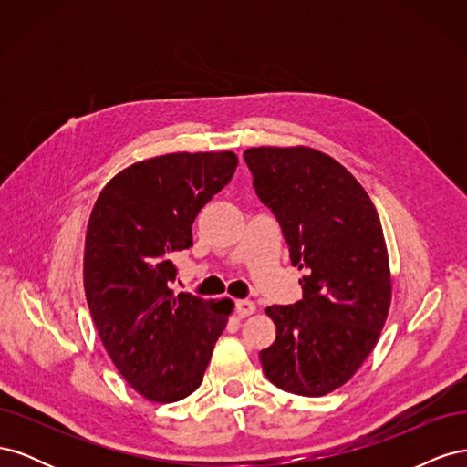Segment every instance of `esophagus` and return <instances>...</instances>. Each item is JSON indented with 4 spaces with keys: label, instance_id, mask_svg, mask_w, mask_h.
Listing matches in <instances>:
<instances>
[{
    "label": "esophagus",
    "instance_id": "34e87169",
    "mask_svg": "<svg viewBox=\"0 0 467 467\" xmlns=\"http://www.w3.org/2000/svg\"><path fill=\"white\" fill-rule=\"evenodd\" d=\"M235 312L239 317H247L251 314H255V304H253L251 300H239L235 304Z\"/></svg>",
    "mask_w": 467,
    "mask_h": 467
}]
</instances>
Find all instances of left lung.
Returning a JSON list of instances; mask_svg holds the SVG:
<instances>
[{"label": "left lung", "mask_w": 467, "mask_h": 467, "mask_svg": "<svg viewBox=\"0 0 467 467\" xmlns=\"http://www.w3.org/2000/svg\"><path fill=\"white\" fill-rule=\"evenodd\" d=\"M253 187L273 210L290 261L304 268L302 300L271 306L275 343L259 352L280 389L319 398L355 376L374 350L391 302L376 206L347 169L314 148H249Z\"/></svg>", "instance_id": "obj_1"}]
</instances>
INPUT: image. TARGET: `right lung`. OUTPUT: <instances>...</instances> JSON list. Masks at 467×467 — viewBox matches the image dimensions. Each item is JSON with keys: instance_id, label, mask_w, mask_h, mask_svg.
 <instances>
[{"instance_id": "obj_1", "label": "right lung", "mask_w": 467, "mask_h": 467, "mask_svg": "<svg viewBox=\"0 0 467 467\" xmlns=\"http://www.w3.org/2000/svg\"><path fill=\"white\" fill-rule=\"evenodd\" d=\"M234 151L167 153L112 177L91 210L83 286L103 347L150 401L173 403L201 386L234 302L169 288L171 261L192 247V222L234 177Z\"/></svg>"}]
</instances>
